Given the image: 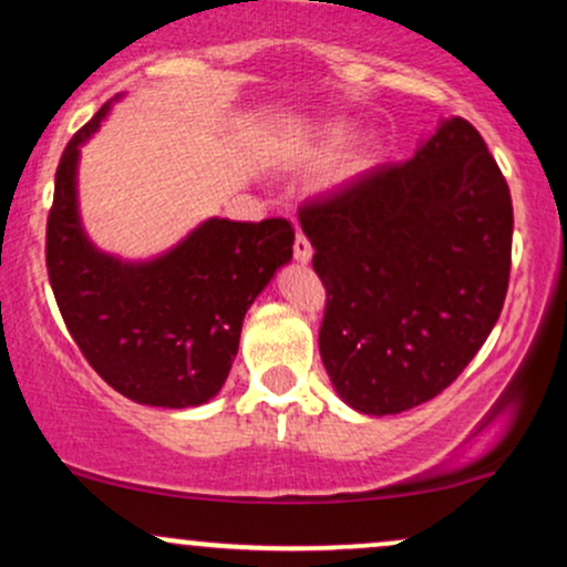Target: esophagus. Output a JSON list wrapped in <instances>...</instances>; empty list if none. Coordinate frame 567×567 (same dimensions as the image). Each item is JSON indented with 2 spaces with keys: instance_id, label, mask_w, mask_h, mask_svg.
<instances>
[{
  "instance_id": "obj_1",
  "label": "esophagus",
  "mask_w": 567,
  "mask_h": 567,
  "mask_svg": "<svg viewBox=\"0 0 567 567\" xmlns=\"http://www.w3.org/2000/svg\"><path fill=\"white\" fill-rule=\"evenodd\" d=\"M311 252H315V250H311V243L303 237L301 231H298L296 234V245H292V256H296V261L298 264H309L311 261Z\"/></svg>"
}]
</instances>
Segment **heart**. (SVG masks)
Here are the masks:
<instances>
[{
    "label": "heart",
    "mask_w": 567,
    "mask_h": 567,
    "mask_svg": "<svg viewBox=\"0 0 567 567\" xmlns=\"http://www.w3.org/2000/svg\"><path fill=\"white\" fill-rule=\"evenodd\" d=\"M347 138H349V130L347 127H343V125H330L322 133L320 148H322V152H336L338 146H343V141H347ZM362 165H365V157H362V154H354V157H349L347 165H343V175L360 173Z\"/></svg>",
    "instance_id": "heart-1"
}]
</instances>
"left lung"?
<instances>
[{
  "mask_svg": "<svg viewBox=\"0 0 567 567\" xmlns=\"http://www.w3.org/2000/svg\"><path fill=\"white\" fill-rule=\"evenodd\" d=\"M328 290L320 354L341 400L402 413L472 362L504 309L512 194L483 135L453 116L402 165L303 202Z\"/></svg>",
  "mask_w": 567,
  "mask_h": 567,
  "instance_id": "1",
  "label": "left lung"
}]
</instances>
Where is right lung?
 <instances>
[{"instance_id": "1", "label": "right lung", "mask_w": 567, "mask_h": 567, "mask_svg": "<svg viewBox=\"0 0 567 567\" xmlns=\"http://www.w3.org/2000/svg\"><path fill=\"white\" fill-rule=\"evenodd\" d=\"M109 112L63 148L48 216V277L71 338L109 386L141 405L213 400L239 349L245 311L292 258L290 220L210 218L146 264L95 250L76 213L80 146Z\"/></svg>"}]
</instances>
